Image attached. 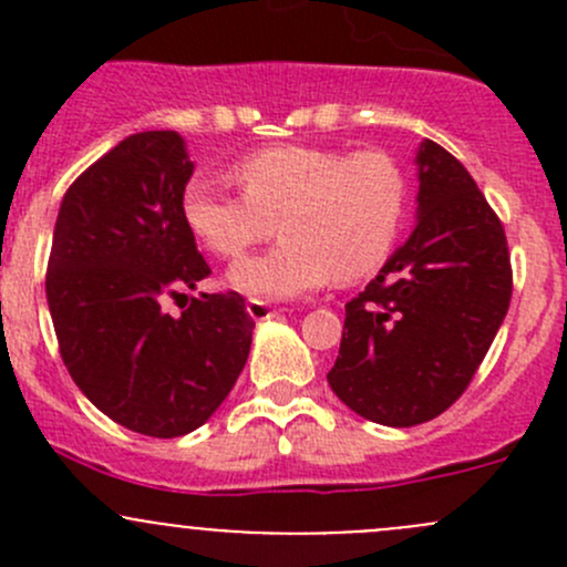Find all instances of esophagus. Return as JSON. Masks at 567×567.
I'll list each match as a JSON object with an SVG mask.
<instances>
[{"instance_id":"esophagus-1","label":"esophagus","mask_w":567,"mask_h":567,"mask_svg":"<svg viewBox=\"0 0 567 567\" xmlns=\"http://www.w3.org/2000/svg\"><path fill=\"white\" fill-rule=\"evenodd\" d=\"M247 312H249L251 320H268V318L279 316V312H282V310H277V307L268 305V301L249 299V301H247Z\"/></svg>"}]
</instances>
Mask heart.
<instances>
[{"instance_id": "obj_1", "label": "heart", "mask_w": 567, "mask_h": 567, "mask_svg": "<svg viewBox=\"0 0 567 567\" xmlns=\"http://www.w3.org/2000/svg\"><path fill=\"white\" fill-rule=\"evenodd\" d=\"M241 194L208 177L183 188L181 216L210 255L241 257L282 233V244L236 262L230 285L255 299H293L370 277L392 255L409 199L405 173L386 151L277 145L233 164Z\"/></svg>"}]
</instances>
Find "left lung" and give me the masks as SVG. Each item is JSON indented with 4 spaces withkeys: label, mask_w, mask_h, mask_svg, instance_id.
Segmentation results:
<instances>
[{
    "label": "left lung",
    "mask_w": 567,
    "mask_h": 567,
    "mask_svg": "<svg viewBox=\"0 0 567 567\" xmlns=\"http://www.w3.org/2000/svg\"><path fill=\"white\" fill-rule=\"evenodd\" d=\"M416 225L379 277L346 305L329 386L359 416L411 427L461 398L513 293L499 216L436 142L416 151Z\"/></svg>",
    "instance_id": "obj_1"
}]
</instances>
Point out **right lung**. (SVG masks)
I'll list each match as a JSON object with an SVG mask.
<instances>
[{"label": "right lung", "mask_w": 567, "mask_h": 567, "mask_svg": "<svg viewBox=\"0 0 567 567\" xmlns=\"http://www.w3.org/2000/svg\"><path fill=\"white\" fill-rule=\"evenodd\" d=\"M194 164L177 131L125 136L62 197L45 299L62 362L109 420L153 439L197 431L247 364L244 296H183L210 274L181 216Z\"/></svg>", "instance_id": "add662e5"}]
</instances>
